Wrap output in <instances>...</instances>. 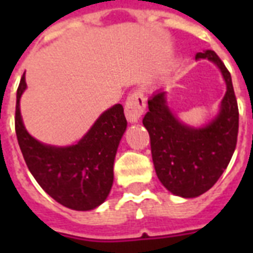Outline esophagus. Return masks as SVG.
Here are the masks:
<instances>
[{
    "label": "esophagus",
    "instance_id": "34e87169",
    "mask_svg": "<svg viewBox=\"0 0 253 253\" xmlns=\"http://www.w3.org/2000/svg\"><path fill=\"white\" fill-rule=\"evenodd\" d=\"M146 108V101L143 97V93L141 90H134L131 94H128L125 104V115L127 121L130 123H135L139 121Z\"/></svg>",
    "mask_w": 253,
    "mask_h": 253
}]
</instances>
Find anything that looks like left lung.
<instances>
[{
    "label": "left lung",
    "instance_id": "1",
    "mask_svg": "<svg viewBox=\"0 0 253 253\" xmlns=\"http://www.w3.org/2000/svg\"><path fill=\"white\" fill-rule=\"evenodd\" d=\"M195 58L215 63L226 83L217 118L202 128L187 126L170 112L165 92L160 90L148 100L149 111L142 121L157 177L167 190L183 198L202 195L217 183L233 156L239 134V107L230 73L211 50L198 52Z\"/></svg>",
    "mask_w": 253,
    "mask_h": 253
}]
</instances>
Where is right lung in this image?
I'll return each mask as SVG.
<instances>
[{"mask_svg":"<svg viewBox=\"0 0 253 253\" xmlns=\"http://www.w3.org/2000/svg\"><path fill=\"white\" fill-rule=\"evenodd\" d=\"M27 88L25 73L17 88L14 127L28 169L52 199L65 207L86 211L101 205L114 183V161L127 121L122 104L103 112L76 145L50 146L25 130L20 97Z\"/></svg>","mask_w":253,"mask_h":253,"instance_id":"obj_1","label":"right lung"}]
</instances>
